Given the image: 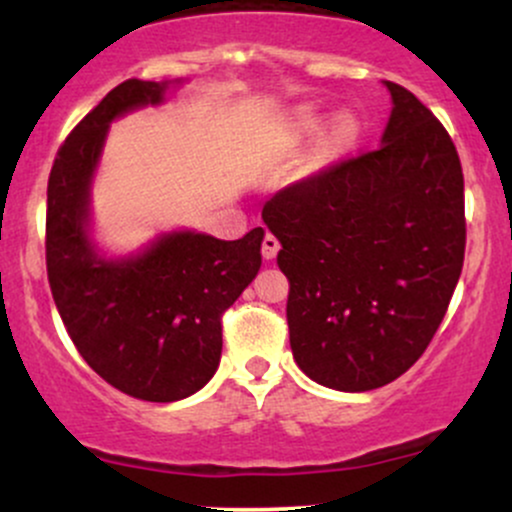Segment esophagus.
Returning <instances> with one entry per match:
<instances>
[{
    "label": "esophagus",
    "mask_w": 512,
    "mask_h": 512,
    "mask_svg": "<svg viewBox=\"0 0 512 512\" xmlns=\"http://www.w3.org/2000/svg\"><path fill=\"white\" fill-rule=\"evenodd\" d=\"M279 240H276V236H272V233H267L262 240V257L264 260H274L276 252H279Z\"/></svg>",
    "instance_id": "1"
}]
</instances>
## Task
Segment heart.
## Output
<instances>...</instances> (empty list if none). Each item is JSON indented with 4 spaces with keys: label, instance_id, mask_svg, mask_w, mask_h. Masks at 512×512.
Returning <instances> with one entry per match:
<instances>
[{
    "label": "heart",
    "instance_id": "1",
    "mask_svg": "<svg viewBox=\"0 0 512 512\" xmlns=\"http://www.w3.org/2000/svg\"><path fill=\"white\" fill-rule=\"evenodd\" d=\"M317 127H320V117L305 115L301 120L303 132H315ZM356 137H358L356 120L349 115H342L332 122L330 132H327V144H330L332 149H346V146H351L356 142Z\"/></svg>",
    "mask_w": 512,
    "mask_h": 512
}]
</instances>
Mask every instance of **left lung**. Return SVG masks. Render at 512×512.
Returning <instances> with one entry per match:
<instances>
[{"label":"left lung","instance_id":"8db88e82","mask_svg":"<svg viewBox=\"0 0 512 512\" xmlns=\"http://www.w3.org/2000/svg\"><path fill=\"white\" fill-rule=\"evenodd\" d=\"M392 113L375 151L264 204L289 279L291 351L315 383L383 387L419 361L462 274L464 178L445 127L383 81Z\"/></svg>","mask_w":512,"mask_h":512}]
</instances>
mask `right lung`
Here are the masks:
<instances>
[{
	"mask_svg": "<svg viewBox=\"0 0 512 512\" xmlns=\"http://www.w3.org/2000/svg\"><path fill=\"white\" fill-rule=\"evenodd\" d=\"M180 81L127 79L64 139L48 180V279L84 361L125 395L178 402L214 378L221 315L260 272L262 228L238 240L168 231L129 255L93 238L91 190L117 117L161 105Z\"/></svg>",
	"mask_w": 512,
	"mask_h": 512,
	"instance_id": "1",
	"label": "right lung"
}]
</instances>
